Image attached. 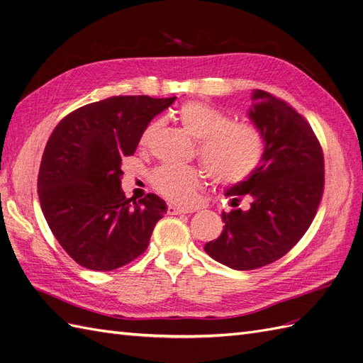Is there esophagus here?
<instances>
[{
	"mask_svg": "<svg viewBox=\"0 0 363 363\" xmlns=\"http://www.w3.org/2000/svg\"><path fill=\"white\" fill-rule=\"evenodd\" d=\"M195 208H189V207H180L175 204H169L168 206V213L169 215H182V213H194Z\"/></svg>",
	"mask_w": 363,
	"mask_h": 363,
	"instance_id": "obj_1",
	"label": "esophagus"
}]
</instances>
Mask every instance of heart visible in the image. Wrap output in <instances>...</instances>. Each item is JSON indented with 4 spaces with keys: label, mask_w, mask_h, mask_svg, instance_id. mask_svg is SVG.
Listing matches in <instances>:
<instances>
[{
    "label": "heart",
    "mask_w": 363,
    "mask_h": 363,
    "mask_svg": "<svg viewBox=\"0 0 363 363\" xmlns=\"http://www.w3.org/2000/svg\"><path fill=\"white\" fill-rule=\"evenodd\" d=\"M177 118L188 133L200 139L199 157L211 179L223 186L248 180L265 157L267 142L262 130L250 123L232 121L221 108L206 101H186ZM157 131L151 121L139 136L140 147H150ZM155 189L172 203L189 206L199 200L204 184L203 171L195 167L164 164L151 175Z\"/></svg>",
    "instance_id": "1"
}]
</instances>
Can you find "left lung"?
<instances>
[{
	"label": "left lung",
	"mask_w": 363,
	"mask_h": 363,
	"mask_svg": "<svg viewBox=\"0 0 363 363\" xmlns=\"http://www.w3.org/2000/svg\"><path fill=\"white\" fill-rule=\"evenodd\" d=\"M250 118L265 136L257 171L225 192L221 236L204 245L216 262L239 271L279 260L311 227L324 192V155L306 118L281 98L256 89ZM244 198L248 211L237 208Z\"/></svg>",
	"instance_id": "obj_1"
}]
</instances>
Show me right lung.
<instances>
[{"instance_id": "add662e5", "label": "right lung", "mask_w": 363, "mask_h": 363, "mask_svg": "<svg viewBox=\"0 0 363 363\" xmlns=\"http://www.w3.org/2000/svg\"><path fill=\"white\" fill-rule=\"evenodd\" d=\"M175 100L119 95L65 116L47 142L38 175L43 216L79 265L112 271L145 252L167 204L155 194L135 201L121 189L124 157L142 130Z\"/></svg>"}]
</instances>
